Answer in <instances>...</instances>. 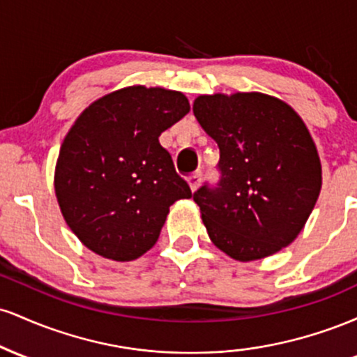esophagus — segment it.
<instances>
[{
    "mask_svg": "<svg viewBox=\"0 0 357 357\" xmlns=\"http://www.w3.org/2000/svg\"><path fill=\"white\" fill-rule=\"evenodd\" d=\"M188 184H190L191 191L195 192V191L198 190V188H199V184H202V173H195V174H191L190 178H188Z\"/></svg>",
    "mask_w": 357,
    "mask_h": 357,
    "instance_id": "obj_1",
    "label": "esophagus"
}]
</instances>
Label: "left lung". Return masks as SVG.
<instances>
[{
	"mask_svg": "<svg viewBox=\"0 0 357 357\" xmlns=\"http://www.w3.org/2000/svg\"><path fill=\"white\" fill-rule=\"evenodd\" d=\"M192 112L220 147V186L192 196L213 245L238 261L289 247L322 188L321 158L301 116L261 92L198 96Z\"/></svg>",
	"mask_w": 357,
	"mask_h": 357,
	"instance_id": "left-lung-1",
	"label": "left lung"
}]
</instances>
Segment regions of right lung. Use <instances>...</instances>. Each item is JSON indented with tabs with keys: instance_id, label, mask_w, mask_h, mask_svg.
Returning <instances> with one entry per match:
<instances>
[{
	"instance_id": "obj_1",
	"label": "right lung",
	"mask_w": 357,
	"mask_h": 357,
	"mask_svg": "<svg viewBox=\"0 0 357 357\" xmlns=\"http://www.w3.org/2000/svg\"><path fill=\"white\" fill-rule=\"evenodd\" d=\"M190 112L178 90L130 85L93 100L61 142L53 186L65 223L114 261L144 255L169 206L191 198L159 136Z\"/></svg>"
}]
</instances>
